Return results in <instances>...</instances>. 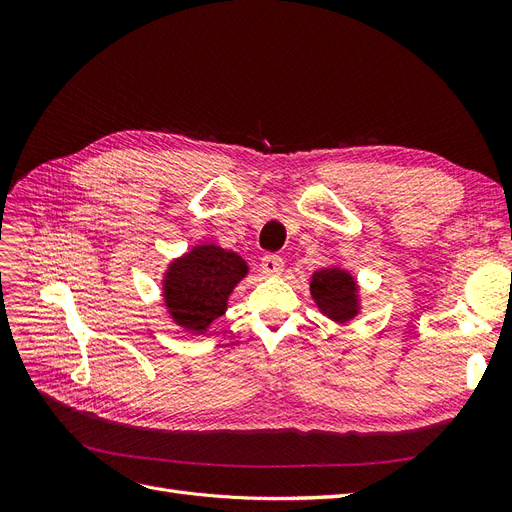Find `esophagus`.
Instances as JSON below:
<instances>
[{"instance_id": "esophagus-1", "label": "esophagus", "mask_w": 512, "mask_h": 512, "mask_svg": "<svg viewBox=\"0 0 512 512\" xmlns=\"http://www.w3.org/2000/svg\"><path fill=\"white\" fill-rule=\"evenodd\" d=\"M260 267L267 275H280L284 271V260L275 254H267V256H262Z\"/></svg>"}]
</instances>
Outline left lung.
<instances>
[{"instance_id":"obj_1","label":"left lung","mask_w":512,"mask_h":512,"mask_svg":"<svg viewBox=\"0 0 512 512\" xmlns=\"http://www.w3.org/2000/svg\"><path fill=\"white\" fill-rule=\"evenodd\" d=\"M309 292L320 312L337 324H346L361 312L359 284L342 267L318 269L309 280Z\"/></svg>"}]
</instances>
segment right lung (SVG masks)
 I'll use <instances>...</instances> for the list:
<instances>
[{
	"label": "right lung",
	"instance_id": "1",
	"mask_svg": "<svg viewBox=\"0 0 512 512\" xmlns=\"http://www.w3.org/2000/svg\"><path fill=\"white\" fill-rule=\"evenodd\" d=\"M250 271L237 254L200 243L166 267L162 297L168 316L183 331L203 335L228 307V297Z\"/></svg>",
	"mask_w": 512,
	"mask_h": 512
}]
</instances>
